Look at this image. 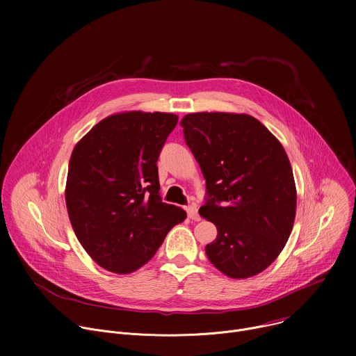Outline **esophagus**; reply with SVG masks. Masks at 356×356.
Masks as SVG:
<instances>
[{
  "label": "esophagus",
  "instance_id": "esophagus-1",
  "mask_svg": "<svg viewBox=\"0 0 356 356\" xmlns=\"http://www.w3.org/2000/svg\"><path fill=\"white\" fill-rule=\"evenodd\" d=\"M186 211H187V216L190 220H194V221H198L200 220V216H198V210H197V206L191 204L188 207H186Z\"/></svg>",
  "mask_w": 356,
  "mask_h": 356
}]
</instances>
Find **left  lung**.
I'll return each instance as SVG.
<instances>
[{
	"label": "left lung",
	"instance_id": "1",
	"mask_svg": "<svg viewBox=\"0 0 356 356\" xmlns=\"http://www.w3.org/2000/svg\"><path fill=\"white\" fill-rule=\"evenodd\" d=\"M206 179L200 216L216 224L210 262L234 279L265 270L283 250L296 217L289 158L269 129L246 114L195 113L180 121Z\"/></svg>",
	"mask_w": 356,
	"mask_h": 356
}]
</instances>
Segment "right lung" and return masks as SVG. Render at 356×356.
I'll return each mask as SVG.
<instances>
[{"mask_svg":"<svg viewBox=\"0 0 356 356\" xmlns=\"http://www.w3.org/2000/svg\"><path fill=\"white\" fill-rule=\"evenodd\" d=\"M176 124L175 114H115L73 149L67 213L79 242L101 268L121 275L139 269L187 217L159 194L156 163Z\"/></svg>","mask_w":356,"mask_h":356,"instance_id":"obj_1","label":"right lung"}]
</instances>
